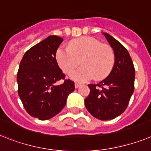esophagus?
Returning a JSON list of instances; mask_svg holds the SVG:
<instances>
[{"label":"esophagus","mask_w":151,"mask_h":151,"mask_svg":"<svg viewBox=\"0 0 151 151\" xmlns=\"http://www.w3.org/2000/svg\"><path fill=\"white\" fill-rule=\"evenodd\" d=\"M81 85V84L80 83H78V82H76V83H75V87H76V88H78V87H79Z\"/></svg>","instance_id":"1"}]
</instances>
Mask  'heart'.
Segmentation results:
<instances>
[{
  "label": "heart",
  "mask_w": 151,
  "mask_h": 151,
  "mask_svg": "<svg viewBox=\"0 0 151 151\" xmlns=\"http://www.w3.org/2000/svg\"><path fill=\"white\" fill-rule=\"evenodd\" d=\"M70 48L60 47L56 51L58 65L69 73L81 63L83 66L70 73L76 81L86 82L95 77L103 80L110 74L115 63L113 48L92 37H81L70 41Z\"/></svg>",
  "instance_id": "1"
}]
</instances>
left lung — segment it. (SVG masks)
Returning a JSON list of instances; mask_svg holds the SVG:
<instances>
[{"mask_svg": "<svg viewBox=\"0 0 151 151\" xmlns=\"http://www.w3.org/2000/svg\"><path fill=\"white\" fill-rule=\"evenodd\" d=\"M115 54V63L107 78L97 84L90 83L84 100L92 116L101 121L114 119L127 107L134 90L135 69L128 51L107 33L104 34Z\"/></svg>", "mask_w": 151, "mask_h": 151, "instance_id": "obj_1", "label": "left lung"}]
</instances>
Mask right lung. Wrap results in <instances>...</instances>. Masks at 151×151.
<instances>
[{"label":"right lung","mask_w":151,"mask_h":151,"mask_svg":"<svg viewBox=\"0 0 151 151\" xmlns=\"http://www.w3.org/2000/svg\"><path fill=\"white\" fill-rule=\"evenodd\" d=\"M63 38L52 35L33 46L20 63L17 75L18 95L30 116L44 121L54 116L64 107L74 83L65 80L59 68L56 51ZM63 79L61 85H58Z\"/></svg>","instance_id":"1"}]
</instances>
